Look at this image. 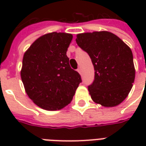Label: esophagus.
Instances as JSON below:
<instances>
[{"instance_id": "34e87169", "label": "esophagus", "mask_w": 146, "mask_h": 146, "mask_svg": "<svg viewBox=\"0 0 146 146\" xmlns=\"http://www.w3.org/2000/svg\"><path fill=\"white\" fill-rule=\"evenodd\" d=\"M81 71H82L81 70V68H80V67H79V68L77 69V72L79 73H81Z\"/></svg>"}]
</instances>
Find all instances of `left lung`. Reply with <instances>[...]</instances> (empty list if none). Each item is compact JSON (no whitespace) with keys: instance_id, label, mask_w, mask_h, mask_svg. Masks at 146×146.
I'll use <instances>...</instances> for the list:
<instances>
[{"instance_id":"8db88e82","label":"left lung","mask_w":146,"mask_h":146,"mask_svg":"<svg viewBox=\"0 0 146 146\" xmlns=\"http://www.w3.org/2000/svg\"><path fill=\"white\" fill-rule=\"evenodd\" d=\"M77 44L91 57L95 80L88 87L94 102L111 108L128 96L135 80L133 53L127 44L107 31L80 33Z\"/></svg>"}]
</instances>
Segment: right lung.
<instances>
[{
    "label": "right lung",
    "mask_w": 146,
    "mask_h": 146,
    "mask_svg": "<svg viewBox=\"0 0 146 146\" xmlns=\"http://www.w3.org/2000/svg\"><path fill=\"white\" fill-rule=\"evenodd\" d=\"M72 39L69 33H48L35 40L24 54L22 81L29 98L41 108L57 111L66 106L82 82L66 56Z\"/></svg>",
    "instance_id": "obj_1"
}]
</instances>
